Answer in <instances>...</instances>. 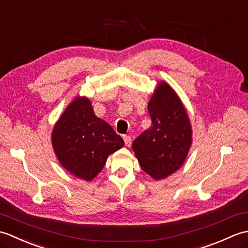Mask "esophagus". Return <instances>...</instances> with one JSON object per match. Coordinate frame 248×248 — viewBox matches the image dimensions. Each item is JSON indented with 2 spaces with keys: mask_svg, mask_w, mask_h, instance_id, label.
Masks as SVG:
<instances>
[{
  "mask_svg": "<svg viewBox=\"0 0 248 248\" xmlns=\"http://www.w3.org/2000/svg\"><path fill=\"white\" fill-rule=\"evenodd\" d=\"M124 144L127 147H130L131 143H132V139H131L130 135H124Z\"/></svg>",
  "mask_w": 248,
  "mask_h": 248,
  "instance_id": "1",
  "label": "esophagus"
}]
</instances>
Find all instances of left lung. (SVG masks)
Returning <instances> with one entry per match:
<instances>
[{"mask_svg":"<svg viewBox=\"0 0 248 248\" xmlns=\"http://www.w3.org/2000/svg\"><path fill=\"white\" fill-rule=\"evenodd\" d=\"M148 113L150 128L134 140L132 148L141 170L159 180L183 164L192 143V129L180 99L166 83L156 87Z\"/></svg>","mask_w":248,"mask_h":248,"instance_id":"8db88e82","label":"left lung"}]
</instances>
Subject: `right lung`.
<instances>
[{"label": "right lung", "instance_id": "1", "mask_svg": "<svg viewBox=\"0 0 248 248\" xmlns=\"http://www.w3.org/2000/svg\"><path fill=\"white\" fill-rule=\"evenodd\" d=\"M52 144L62 166L89 181L124 143L108 124L96 117L88 99L78 97L55 124Z\"/></svg>", "mask_w": 248, "mask_h": 248}]
</instances>
